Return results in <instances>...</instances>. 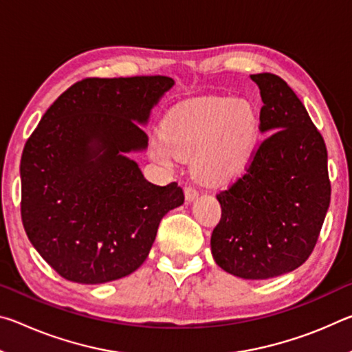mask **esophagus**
Masks as SVG:
<instances>
[{
    "label": "esophagus",
    "instance_id": "obj_1",
    "mask_svg": "<svg viewBox=\"0 0 352 352\" xmlns=\"http://www.w3.org/2000/svg\"><path fill=\"white\" fill-rule=\"evenodd\" d=\"M197 189L192 188V186H186L184 188V199H186L188 204H190V201H194L195 199H197Z\"/></svg>",
    "mask_w": 352,
    "mask_h": 352
}]
</instances>
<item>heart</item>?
<instances>
[{"instance_id": "heart-1", "label": "heart", "mask_w": 352, "mask_h": 352, "mask_svg": "<svg viewBox=\"0 0 352 352\" xmlns=\"http://www.w3.org/2000/svg\"><path fill=\"white\" fill-rule=\"evenodd\" d=\"M259 116L248 102L233 98H201L172 109L162 132L148 142L155 162L172 166L192 157L195 177L223 184L242 175L258 146Z\"/></svg>"}]
</instances>
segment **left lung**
Returning a JSON list of instances; mask_svg holds the SVG:
<instances>
[{
	"label": "left lung",
	"mask_w": 352,
	"mask_h": 352,
	"mask_svg": "<svg viewBox=\"0 0 352 352\" xmlns=\"http://www.w3.org/2000/svg\"><path fill=\"white\" fill-rule=\"evenodd\" d=\"M259 87L261 132L270 133L234 184L217 194L216 264L243 279L289 273L311 256L331 201L327 151L306 107L281 77L252 74Z\"/></svg>",
	"instance_id": "obj_1"
}]
</instances>
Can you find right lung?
<instances>
[{
	"label": "right lung",
	"instance_id": "1",
	"mask_svg": "<svg viewBox=\"0 0 352 352\" xmlns=\"http://www.w3.org/2000/svg\"><path fill=\"white\" fill-rule=\"evenodd\" d=\"M174 79H85L62 93L21 155V220L62 278L102 284L146 261L162 219L183 205L174 182H147L132 152L147 147L151 110Z\"/></svg>",
	"mask_w": 352,
	"mask_h": 352
}]
</instances>
